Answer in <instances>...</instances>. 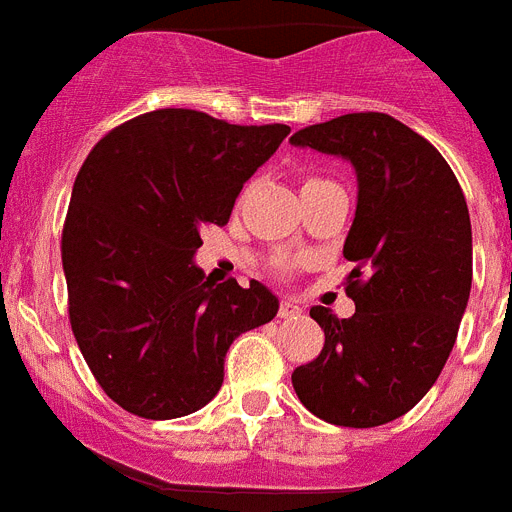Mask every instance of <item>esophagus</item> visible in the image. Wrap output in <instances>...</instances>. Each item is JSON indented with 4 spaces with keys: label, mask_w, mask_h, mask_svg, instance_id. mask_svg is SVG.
Listing matches in <instances>:
<instances>
[{
    "label": "esophagus",
    "mask_w": 512,
    "mask_h": 512,
    "mask_svg": "<svg viewBox=\"0 0 512 512\" xmlns=\"http://www.w3.org/2000/svg\"><path fill=\"white\" fill-rule=\"evenodd\" d=\"M302 315V309L296 307L294 302H281V317H296Z\"/></svg>",
    "instance_id": "34e87169"
}]
</instances>
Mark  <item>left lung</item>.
<instances>
[{
    "label": "left lung",
    "mask_w": 512,
    "mask_h": 512,
    "mask_svg": "<svg viewBox=\"0 0 512 512\" xmlns=\"http://www.w3.org/2000/svg\"><path fill=\"white\" fill-rule=\"evenodd\" d=\"M349 161L356 213L343 257L351 317L312 307L325 330L315 362L294 369L299 401L338 427H380L422 401L453 351L471 294V218L432 143L388 114H343L291 137Z\"/></svg>",
    "instance_id": "1"
}]
</instances>
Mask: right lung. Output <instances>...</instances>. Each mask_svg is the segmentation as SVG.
<instances>
[{
	"mask_svg": "<svg viewBox=\"0 0 512 512\" xmlns=\"http://www.w3.org/2000/svg\"><path fill=\"white\" fill-rule=\"evenodd\" d=\"M289 132L158 109L111 130L77 171L62 231L72 333L124 411L176 419L203 409L234 338L276 317L268 286H216L195 252Z\"/></svg>",
	"mask_w": 512,
	"mask_h": 512,
	"instance_id": "add662e5",
	"label": "right lung"
}]
</instances>
